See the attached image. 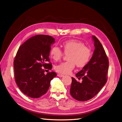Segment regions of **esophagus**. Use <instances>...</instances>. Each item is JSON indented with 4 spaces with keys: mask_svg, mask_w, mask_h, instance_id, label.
Instances as JSON below:
<instances>
[{
    "mask_svg": "<svg viewBox=\"0 0 122 122\" xmlns=\"http://www.w3.org/2000/svg\"><path fill=\"white\" fill-rule=\"evenodd\" d=\"M57 76H58V77H62L64 76L63 75H61V74H57Z\"/></svg>",
    "mask_w": 122,
    "mask_h": 122,
    "instance_id": "1",
    "label": "esophagus"
}]
</instances>
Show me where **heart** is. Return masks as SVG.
<instances>
[{
	"instance_id": "obj_1",
	"label": "heart",
	"mask_w": 122,
	"mask_h": 122,
	"mask_svg": "<svg viewBox=\"0 0 122 122\" xmlns=\"http://www.w3.org/2000/svg\"><path fill=\"white\" fill-rule=\"evenodd\" d=\"M64 54L67 55L68 61L57 65L56 71L61 74H68L74 69L75 65L82 68L87 64L91 56L90 48L83 43L75 40L64 41L61 44ZM64 53L57 46H53L50 51L51 57L55 61H59L64 55Z\"/></svg>"
}]
</instances>
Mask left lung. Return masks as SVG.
Instances as JSON below:
<instances>
[{
  "mask_svg": "<svg viewBox=\"0 0 122 122\" xmlns=\"http://www.w3.org/2000/svg\"><path fill=\"white\" fill-rule=\"evenodd\" d=\"M95 49L89 63L81 70L76 74L78 82L72 78L70 93L75 99L86 101L92 99L98 93L107 81L109 59L101 43L95 36H92Z\"/></svg>",
  "mask_w": 122,
  "mask_h": 122,
  "instance_id": "8db88e82",
  "label": "left lung"
}]
</instances>
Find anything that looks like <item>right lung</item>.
<instances>
[{"instance_id":"obj_1","label":"right lung","mask_w":122,"mask_h":122,"mask_svg":"<svg viewBox=\"0 0 122 122\" xmlns=\"http://www.w3.org/2000/svg\"><path fill=\"white\" fill-rule=\"evenodd\" d=\"M55 42L47 35H36L23 43L14 60L16 83L22 92L32 98H38L47 92L56 72H45L52 68L50 61L51 46ZM48 62L49 63H47Z\"/></svg>"}]
</instances>
